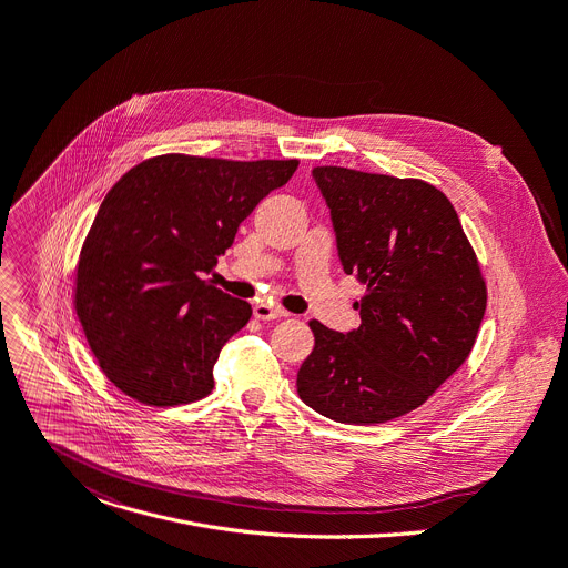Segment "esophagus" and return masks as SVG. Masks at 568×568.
I'll return each instance as SVG.
<instances>
[{"mask_svg": "<svg viewBox=\"0 0 568 568\" xmlns=\"http://www.w3.org/2000/svg\"><path fill=\"white\" fill-rule=\"evenodd\" d=\"M253 317L261 320V322H274V320L287 317V313L278 311V307H274V305H270V303H255V305H253Z\"/></svg>", "mask_w": 568, "mask_h": 568, "instance_id": "34e87169", "label": "esophagus"}]
</instances>
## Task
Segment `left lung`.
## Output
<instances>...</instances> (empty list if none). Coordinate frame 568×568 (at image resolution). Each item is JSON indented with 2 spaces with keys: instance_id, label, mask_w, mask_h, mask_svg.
Returning <instances> with one entry per match:
<instances>
[{
  "instance_id": "obj_1",
  "label": "left lung",
  "mask_w": 568,
  "mask_h": 568,
  "mask_svg": "<svg viewBox=\"0 0 568 568\" xmlns=\"http://www.w3.org/2000/svg\"><path fill=\"white\" fill-rule=\"evenodd\" d=\"M342 270L367 285L359 324L337 333L311 322L313 353L296 374L305 405L339 424L407 415L474 348L487 290L453 203L430 183L346 168H315Z\"/></svg>"
}]
</instances>
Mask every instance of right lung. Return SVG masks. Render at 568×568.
<instances>
[{"instance_id":"right-lung-1","label":"right lung","mask_w":568,"mask_h":568,"mask_svg":"<svg viewBox=\"0 0 568 568\" xmlns=\"http://www.w3.org/2000/svg\"><path fill=\"white\" fill-rule=\"evenodd\" d=\"M298 161L149 159L101 201L77 267V315L109 381L146 405L209 396L222 346L251 305L211 274L240 224Z\"/></svg>"}]
</instances>
